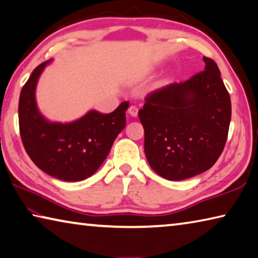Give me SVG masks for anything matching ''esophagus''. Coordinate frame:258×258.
I'll use <instances>...</instances> for the list:
<instances>
[{"mask_svg": "<svg viewBox=\"0 0 258 258\" xmlns=\"http://www.w3.org/2000/svg\"><path fill=\"white\" fill-rule=\"evenodd\" d=\"M138 111H139V109L135 107V106H131L128 108V113H130L131 116H133V117H137L138 116Z\"/></svg>", "mask_w": 258, "mask_h": 258, "instance_id": "obj_1", "label": "esophagus"}]
</instances>
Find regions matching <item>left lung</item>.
Masks as SVG:
<instances>
[{"label": "left lung", "instance_id": "1", "mask_svg": "<svg viewBox=\"0 0 258 258\" xmlns=\"http://www.w3.org/2000/svg\"><path fill=\"white\" fill-rule=\"evenodd\" d=\"M203 60L204 71L152 91L139 110L148 163L169 181L211 168L228 139L230 94L215 61L207 56Z\"/></svg>", "mask_w": 258, "mask_h": 258}]
</instances>
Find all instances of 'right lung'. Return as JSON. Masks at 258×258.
<instances>
[{
	"label": "right lung",
	"mask_w": 258,
	"mask_h": 258,
	"mask_svg": "<svg viewBox=\"0 0 258 258\" xmlns=\"http://www.w3.org/2000/svg\"><path fill=\"white\" fill-rule=\"evenodd\" d=\"M50 61L41 63L23 86L19 98V130L25 150L33 163L55 178L83 181L98 171L115 139L126 124L128 102L110 113L91 110L72 123H51L38 111L35 89Z\"/></svg>",
	"instance_id": "1"
}]
</instances>
